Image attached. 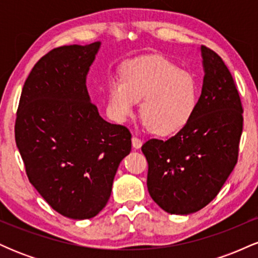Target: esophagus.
I'll return each instance as SVG.
<instances>
[{
	"label": "esophagus",
	"mask_w": 258,
	"mask_h": 258,
	"mask_svg": "<svg viewBox=\"0 0 258 258\" xmlns=\"http://www.w3.org/2000/svg\"><path fill=\"white\" fill-rule=\"evenodd\" d=\"M142 141L137 137H132V147L135 148V149H139V148L142 147Z\"/></svg>",
	"instance_id": "esophagus-1"
}]
</instances>
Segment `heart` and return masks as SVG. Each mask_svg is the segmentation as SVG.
<instances>
[{"label":"heart","instance_id":"obj_1","mask_svg":"<svg viewBox=\"0 0 258 258\" xmlns=\"http://www.w3.org/2000/svg\"><path fill=\"white\" fill-rule=\"evenodd\" d=\"M141 116L156 136H171L184 128L198 104L193 76L160 55L133 59L122 67L120 79L109 82L106 110L125 122L141 102Z\"/></svg>","mask_w":258,"mask_h":258}]
</instances>
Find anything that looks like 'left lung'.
<instances>
[{"mask_svg":"<svg viewBox=\"0 0 258 258\" xmlns=\"http://www.w3.org/2000/svg\"><path fill=\"white\" fill-rule=\"evenodd\" d=\"M204 81L190 121L167 141L142 146L150 197L171 215L199 211L220 193L238 161L242 106L232 74L212 49L201 46Z\"/></svg>","mask_w":258,"mask_h":258,"instance_id":"left-lung-1","label":"left lung"}]
</instances>
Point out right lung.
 <instances>
[{
    "label": "right lung",
    "instance_id": "add662e5",
    "mask_svg": "<svg viewBox=\"0 0 258 258\" xmlns=\"http://www.w3.org/2000/svg\"><path fill=\"white\" fill-rule=\"evenodd\" d=\"M100 42L52 49L20 96L16 143L30 183L53 210L87 220L104 209L120 162L131 152L125 126L103 120L86 79Z\"/></svg>",
    "mask_w": 258,
    "mask_h": 258
}]
</instances>
